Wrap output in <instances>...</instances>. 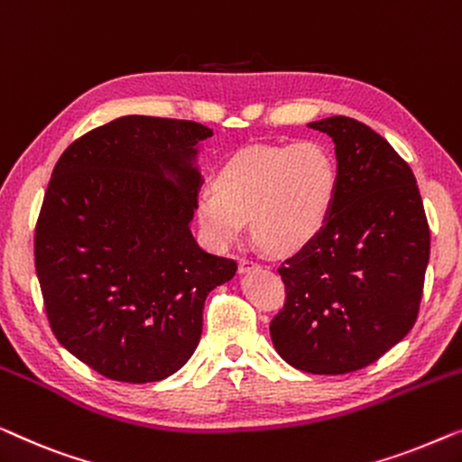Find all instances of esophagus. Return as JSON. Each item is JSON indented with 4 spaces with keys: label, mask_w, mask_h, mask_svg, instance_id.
I'll return each instance as SVG.
<instances>
[{
    "label": "esophagus",
    "mask_w": 462,
    "mask_h": 462,
    "mask_svg": "<svg viewBox=\"0 0 462 462\" xmlns=\"http://www.w3.org/2000/svg\"><path fill=\"white\" fill-rule=\"evenodd\" d=\"M253 268H259V263L255 262V259H251V257H240L238 259V270L240 272H249Z\"/></svg>",
    "instance_id": "1"
}]
</instances>
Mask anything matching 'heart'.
<instances>
[{
  "mask_svg": "<svg viewBox=\"0 0 462 462\" xmlns=\"http://www.w3.org/2000/svg\"><path fill=\"white\" fill-rule=\"evenodd\" d=\"M335 192V159L318 142L249 146L226 161L216 188L199 192L197 216L216 246L236 240L249 217L265 246L289 253L320 232Z\"/></svg>",
  "mask_w": 462,
  "mask_h": 462,
  "instance_id": "1",
  "label": "heart"
}]
</instances>
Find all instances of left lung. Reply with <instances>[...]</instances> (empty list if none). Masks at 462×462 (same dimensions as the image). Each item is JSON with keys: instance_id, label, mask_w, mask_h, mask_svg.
Wrapping results in <instances>:
<instances>
[{"instance_id": "left-lung-1", "label": "left lung", "mask_w": 462, "mask_h": 462, "mask_svg": "<svg viewBox=\"0 0 462 462\" xmlns=\"http://www.w3.org/2000/svg\"><path fill=\"white\" fill-rule=\"evenodd\" d=\"M335 142L337 192L327 222L278 268L284 305L276 352L311 374H346L411 333L423 299L429 224L412 169L364 123H310Z\"/></svg>"}]
</instances>
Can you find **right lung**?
<instances>
[{"instance_id": "right-lung-1", "label": "right lung", "mask_w": 462, "mask_h": 462, "mask_svg": "<svg viewBox=\"0 0 462 462\" xmlns=\"http://www.w3.org/2000/svg\"><path fill=\"white\" fill-rule=\"evenodd\" d=\"M209 127L129 115L75 140L51 171L35 226V270L51 333L121 383L190 360L203 305L236 262L200 249L194 167Z\"/></svg>"}]
</instances>
